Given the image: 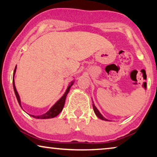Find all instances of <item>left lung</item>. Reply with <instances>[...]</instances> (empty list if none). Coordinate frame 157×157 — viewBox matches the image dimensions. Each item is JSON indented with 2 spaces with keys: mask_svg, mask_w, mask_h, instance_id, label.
I'll return each mask as SVG.
<instances>
[{
  "mask_svg": "<svg viewBox=\"0 0 157 157\" xmlns=\"http://www.w3.org/2000/svg\"><path fill=\"white\" fill-rule=\"evenodd\" d=\"M93 109H94V113H96V115L97 116V117L99 118L100 119H101V120H104V121H109L108 119H106V118H104V117H103V116L101 115V113L99 112V111H98V109H97V108H96V107L95 106V105H94V102H93Z\"/></svg>",
  "mask_w": 157,
  "mask_h": 157,
  "instance_id": "obj_1",
  "label": "left lung"
}]
</instances>
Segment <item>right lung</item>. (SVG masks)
Returning <instances> with one entry per match:
<instances>
[{"label":"right lung","mask_w":157,"mask_h":157,"mask_svg":"<svg viewBox=\"0 0 157 157\" xmlns=\"http://www.w3.org/2000/svg\"><path fill=\"white\" fill-rule=\"evenodd\" d=\"M16 68H15V69H14L13 79V85L14 92H15V94H16L17 100H18V102L19 105H20L21 108H22V106H21V99H20V96H19L18 94V91H17L16 86H15V82H14V75H15V74H16ZM74 81L71 82V84L68 86L67 89H66L65 94H63V96H62V97L60 98V99L56 103V104L53 105V106L51 107V108L49 109V110L47 111L46 113H44V114H42V115H38V116H34V115H31V114H29V115L31 116V117H32L35 118V119H51V118L56 117V116L59 115V113H61V111L63 110L64 104H65V101H66V96H67V94H68V92H69L70 89H71V86L74 84Z\"/></svg>","instance_id":"right-lung-1"}]
</instances>
